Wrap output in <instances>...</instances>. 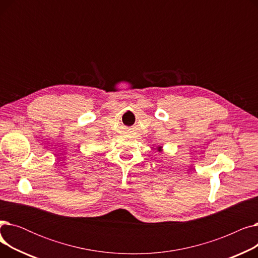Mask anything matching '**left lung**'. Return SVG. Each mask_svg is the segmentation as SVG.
Instances as JSON below:
<instances>
[{
	"label": "left lung",
	"instance_id": "left-lung-1",
	"mask_svg": "<svg viewBox=\"0 0 258 258\" xmlns=\"http://www.w3.org/2000/svg\"><path fill=\"white\" fill-rule=\"evenodd\" d=\"M162 151H163V150H162V146H158V152L161 153Z\"/></svg>",
	"mask_w": 258,
	"mask_h": 258
}]
</instances>
